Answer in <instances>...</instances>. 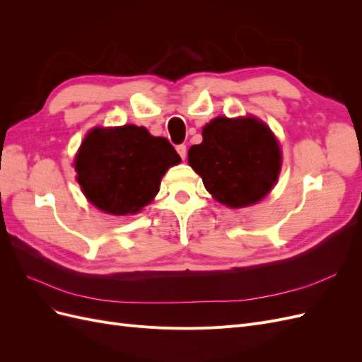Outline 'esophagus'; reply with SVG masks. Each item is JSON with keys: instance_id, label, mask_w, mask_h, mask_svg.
Here are the masks:
<instances>
[{"instance_id": "obj_1", "label": "esophagus", "mask_w": 362, "mask_h": 362, "mask_svg": "<svg viewBox=\"0 0 362 362\" xmlns=\"http://www.w3.org/2000/svg\"><path fill=\"white\" fill-rule=\"evenodd\" d=\"M177 152L180 154V157L184 160L185 156H187V146H185V145H178L177 146Z\"/></svg>"}]
</instances>
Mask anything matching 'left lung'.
<instances>
[{"mask_svg": "<svg viewBox=\"0 0 362 362\" xmlns=\"http://www.w3.org/2000/svg\"><path fill=\"white\" fill-rule=\"evenodd\" d=\"M202 137L201 145L189 149V164L218 202L246 206L272 190L281 151L267 125L254 117H216L204 127Z\"/></svg>", "mask_w": 362, "mask_h": 362, "instance_id": "obj_1", "label": "left lung"}]
</instances>
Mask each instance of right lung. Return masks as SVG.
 Listing matches in <instances>:
<instances>
[{"label": "right lung", "mask_w": 362, "mask_h": 362, "mask_svg": "<svg viewBox=\"0 0 362 362\" xmlns=\"http://www.w3.org/2000/svg\"><path fill=\"white\" fill-rule=\"evenodd\" d=\"M181 161L166 137L144 127L95 128L75 158L81 189L100 210L134 214L158 193L163 175Z\"/></svg>", "instance_id": "obj_1"}]
</instances>
